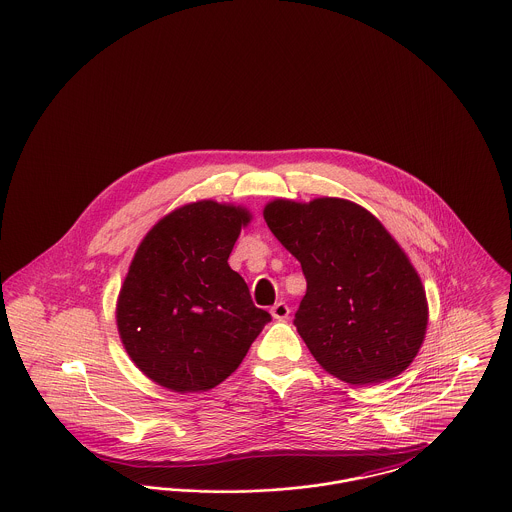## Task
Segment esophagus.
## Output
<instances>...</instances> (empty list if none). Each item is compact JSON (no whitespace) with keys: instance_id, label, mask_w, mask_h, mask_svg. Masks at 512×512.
Instances as JSON below:
<instances>
[{"instance_id":"esophagus-1","label":"esophagus","mask_w":512,"mask_h":512,"mask_svg":"<svg viewBox=\"0 0 512 512\" xmlns=\"http://www.w3.org/2000/svg\"><path fill=\"white\" fill-rule=\"evenodd\" d=\"M270 312H272V316L275 320H287V318H289V307H287L285 303H275V305L270 308Z\"/></svg>"}]
</instances>
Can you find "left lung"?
<instances>
[{
  "label": "left lung",
  "instance_id": "1",
  "mask_svg": "<svg viewBox=\"0 0 512 512\" xmlns=\"http://www.w3.org/2000/svg\"><path fill=\"white\" fill-rule=\"evenodd\" d=\"M264 219L307 277L295 326L318 365L357 386L404 373L425 341L429 305L398 240L343 198H275Z\"/></svg>",
  "mask_w": 512,
  "mask_h": 512
}]
</instances>
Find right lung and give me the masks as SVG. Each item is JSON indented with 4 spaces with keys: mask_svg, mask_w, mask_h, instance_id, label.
Returning a JSON list of instances; mask_svg holds the SVG:
<instances>
[{
    "mask_svg": "<svg viewBox=\"0 0 512 512\" xmlns=\"http://www.w3.org/2000/svg\"><path fill=\"white\" fill-rule=\"evenodd\" d=\"M248 207L198 200L161 217L137 246L116 301L137 369L178 392H207L239 369L272 316L254 307L229 254Z\"/></svg>",
    "mask_w": 512,
    "mask_h": 512,
    "instance_id": "1",
    "label": "right lung"
}]
</instances>
